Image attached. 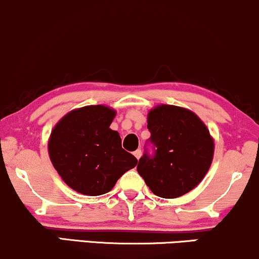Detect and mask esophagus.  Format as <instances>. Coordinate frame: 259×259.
<instances>
[{
  "instance_id": "esophagus-1",
  "label": "esophagus",
  "mask_w": 259,
  "mask_h": 259,
  "mask_svg": "<svg viewBox=\"0 0 259 259\" xmlns=\"http://www.w3.org/2000/svg\"><path fill=\"white\" fill-rule=\"evenodd\" d=\"M133 155H135L137 159L139 160V159H141V156H142V150H141V149H137L135 153H133Z\"/></svg>"
}]
</instances>
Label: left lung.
Listing matches in <instances>:
<instances>
[{"label":"left lung","mask_w":259,"mask_h":259,"mask_svg":"<svg viewBox=\"0 0 259 259\" xmlns=\"http://www.w3.org/2000/svg\"><path fill=\"white\" fill-rule=\"evenodd\" d=\"M149 142L137 171L155 195L175 199L202 181L213 159L214 143L197 115L176 105L161 104L149 111Z\"/></svg>","instance_id":"left-lung-1"}]
</instances>
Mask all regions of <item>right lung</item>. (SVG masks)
<instances>
[{"instance_id": "right-lung-1", "label": "right lung", "mask_w": 259, "mask_h": 259, "mask_svg": "<svg viewBox=\"0 0 259 259\" xmlns=\"http://www.w3.org/2000/svg\"><path fill=\"white\" fill-rule=\"evenodd\" d=\"M114 109L88 105L68 112L54 126L48 153L58 175L71 189L98 196L110 191L117 179L138 160L121 147L112 131Z\"/></svg>"}]
</instances>
